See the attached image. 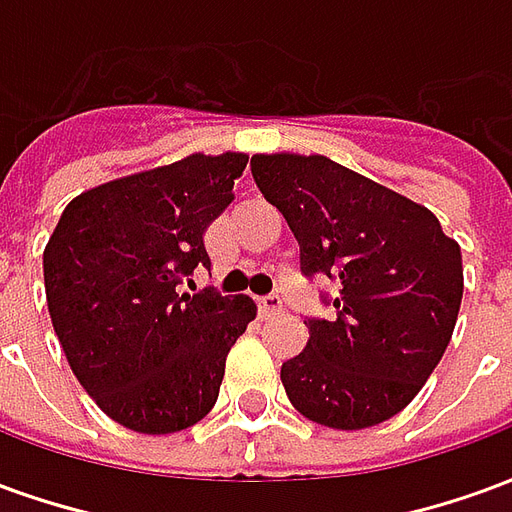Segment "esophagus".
<instances>
[{
    "mask_svg": "<svg viewBox=\"0 0 512 512\" xmlns=\"http://www.w3.org/2000/svg\"><path fill=\"white\" fill-rule=\"evenodd\" d=\"M257 310H260V318H274V315L282 312V299L279 296H260Z\"/></svg>",
    "mask_w": 512,
    "mask_h": 512,
    "instance_id": "obj_1",
    "label": "esophagus"
}]
</instances>
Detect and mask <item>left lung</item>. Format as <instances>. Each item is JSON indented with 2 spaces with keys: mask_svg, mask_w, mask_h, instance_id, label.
<instances>
[{
  "mask_svg": "<svg viewBox=\"0 0 512 512\" xmlns=\"http://www.w3.org/2000/svg\"><path fill=\"white\" fill-rule=\"evenodd\" d=\"M252 175L299 238L304 274L340 277L332 321L282 365L293 408L362 430L417 397L450 345L463 296L461 246L419 202L326 156L257 153Z\"/></svg>",
  "mask_w": 512,
  "mask_h": 512,
  "instance_id": "8db88e82",
  "label": "left lung"
}]
</instances>
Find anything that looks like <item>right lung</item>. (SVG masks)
Instances as JSON below:
<instances>
[{
  "mask_svg": "<svg viewBox=\"0 0 512 512\" xmlns=\"http://www.w3.org/2000/svg\"><path fill=\"white\" fill-rule=\"evenodd\" d=\"M246 153H191L82 191L43 249L54 332L73 376L123 428L164 436L216 403L224 362L255 321L249 296L178 293L211 266L205 230L235 200Z\"/></svg>",
  "mask_w": 512,
  "mask_h": 512,
  "instance_id": "1",
  "label": "right lung"
}]
</instances>
